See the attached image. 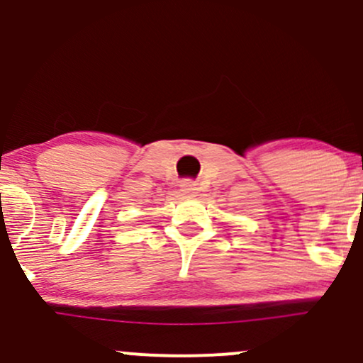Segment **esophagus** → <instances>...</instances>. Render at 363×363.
Here are the masks:
<instances>
[{"label":"esophagus","mask_w":363,"mask_h":363,"mask_svg":"<svg viewBox=\"0 0 363 363\" xmlns=\"http://www.w3.org/2000/svg\"><path fill=\"white\" fill-rule=\"evenodd\" d=\"M196 184H194V182H191V181H184L181 184V191L182 193H186V194H193L194 191H196Z\"/></svg>","instance_id":"esophagus-1"}]
</instances>
